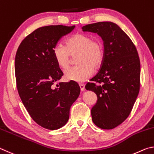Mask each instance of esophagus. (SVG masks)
I'll use <instances>...</instances> for the list:
<instances>
[{"instance_id":"1","label":"esophagus","mask_w":154,"mask_h":154,"mask_svg":"<svg viewBox=\"0 0 154 154\" xmlns=\"http://www.w3.org/2000/svg\"><path fill=\"white\" fill-rule=\"evenodd\" d=\"M79 86H80V90H81L82 91H85V85H83V84H80V85H79Z\"/></svg>"}]
</instances>
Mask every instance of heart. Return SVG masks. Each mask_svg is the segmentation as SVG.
<instances>
[{
	"instance_id": "heart-1",
	"label": "heart",
	"mask_w": 154,
	"mask_h": 154,
	"mask_svg": "<svg viewBox=\"0 0 154 154\" xmlns=\"http://www.w3.org/2000/svg\"><path fill=\"white\" fill-rule=\"evenodd\" d=\"M66 46L56 45L53 56L57 66L66 69L69 66L71 55H77V66L67 69L65 77L68 80L82 82L90 78L94 67L101 66L104 59V45L100 40L93 39L89 34L76 33L66 40Z\"/></svg>"
}]
</instances>
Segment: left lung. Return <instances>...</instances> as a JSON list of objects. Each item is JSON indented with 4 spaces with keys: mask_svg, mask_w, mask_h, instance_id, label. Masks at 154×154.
<instances>
[{
    "mask_svg": "<svg viewBox=\"0 0 154 154\" xmlns=\"http://www.w3.org/2000/svg\"><path fill=\"white\" fill-rule=\"evenodd\" d=\"M103 40L105 56L99 72L85 86L97 101L91 109L93 123L112 129L130 114L140 88V60L135 46L117 24L103 21L83 26Z\"/></svg>",
    "mask_w": 154,
    "mask_h": 154,
    "instance_id": "left-lung-1",
    "label": "left lung"
}]
</instances>
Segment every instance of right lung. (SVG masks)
Segmentation results:
<instances>
[{
  "mask_svg": "<svg viewBox=\"0 0 154 154\" xmlns=\"http://www.w3.org/2000/svg\"><path fill=\"white\" fill-rule=\"evenodd\" d=\"M75 26H47L35 29L19 46L15 59L19 95L35 122L48 130L66 125L69 109L79 97L78 83L59 82L63 72L53 56V48Z\"/></svg>",
  "mask_w": 154,
  "mask_h": 154,
  "instance_id": "right-lung-1",
  "label": "right lung"
}]
</instances>
